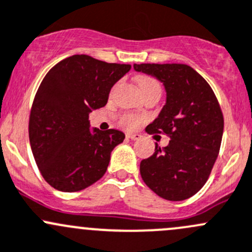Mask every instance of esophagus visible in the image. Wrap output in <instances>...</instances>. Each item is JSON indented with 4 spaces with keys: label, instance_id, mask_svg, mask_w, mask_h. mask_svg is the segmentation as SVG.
<instances>
[{
    "label": "esophagus",
    "instance_id": "1",
    "mask_svg": "<svg viewBox=\"0 0 252 252\" xmlns=\"http://www.w3.org/2000/svg\"><path fill=\"white\" fill-rule=\"evenodd\" d=\"M126 137H128V139H130V140H139L140 137V135L139 134H134V133H126Z\"/></svg>",
    "mask_w": 252,
    "mask_h": 252
}]
</instances>
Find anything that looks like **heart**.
Here are the masks:
<instances>
[{
  "instance_id": "heart-1",
  "label": "heart",
  "mask_w": 252,
  "mask_h": 252,
  "mask_svg": "<svg viewBox=\"0 0 252 252\" xmlns=\"http://www.w3.org/2000/svg\"><path fill=\"white\" fill-rule=\"evenodd\" d=\"M139 86H140V89H141V92L145 93L150 88H152V87L159 86V84L157 83L156 79L146 77V76H142V77L139 78ZM137 123H139V118H137L135 115H133V113H124V115H122L121 117H119V124L126 126V128H129V129L134 128V126H137Z\"/></svg>"
}]
</instances>
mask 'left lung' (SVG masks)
I'll return each mask as SVG.
<instances>
[{
	"instance_id": "left-lung-1",
	"label": "left lung",
	"mask_w": 252,
	"mask_h": 252,
	"mask_svg": "<svg viewBox=\"0 0 252 252\" xmlns=\"http://www.w3.org/2000/svg\"><path fill=\"white\" fill-rule=\"evenodd\" d=\"M136 71L155 76L166 89V104L148 134L170 139L140 163L145 184L166 200L194 195L210 176L223 134V115L208 82L185 63H134Z\"/></svg>"
}]
</instances>
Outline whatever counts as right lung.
<instances>
[{
    "mask_svg": "<svg viewBox=\"0 0 252 252\" xmlns=\"http://www.w3.org/2000/svg\"><path fill=\"white\" fill-rule=\"evenodd\" d=\"M130 68L81 54L44 76L31 106L29 139L39 173L55 189L77 192L104 176L111 152L126 135L91 130L88 116L104 107L113 84Z\"/></svg>",
    "mask_w": 252,
    "mask_h": 252,
    "instance_id": "right-lung-1",
    "label": "right lung"
}]
</instances>
